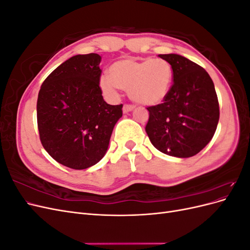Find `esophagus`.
<instances>
[{"label":"esophagus","instance_id":"34e87169","mask_svg":"<svg viewBox=\"0 0 250 250\" xmlns=\"http://www.w3.org/2000/svg\"><path fill=\"white\" fill-rule=\"evenodd\" d=\"M133 108H134V106L133 105H129V104H125L124 106H123V112L124 113H128V112H130L131 110H133Z\"/></svg>","mask_w":250,"mask_h":250}]
</instances>
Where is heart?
I'll return each mask as SVG.
<instances>
[{
    "mask_svg": "<svg viewBox=\"0 0 250 250\" xmlns=\"http://www.w3.org/2000/svg\"><path fill=\"white\" fill-rule=\"evenodd\" d=\"M109 74L99 79L102 92L109 98L119 96L118 89L128 90L130 99L143 105L162 102L169 94L173 82L170 62L162 58L137 60L120 59L109 67Z\"/></svg>",
    "mask_w": 250,
    "mask_h": 250,
    "instance_id": "b5f03b06",
    "label": "heart"
}]
</instances>
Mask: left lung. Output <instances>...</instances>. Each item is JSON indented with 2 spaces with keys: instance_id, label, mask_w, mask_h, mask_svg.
I'll return each mask as SVG.
<instances>
[{
  "instance_id": "1",
  "label": "left lung",
  "mask_w": 250,
  "mask_h": 250,
  "mask_svg": "<svg viewBox=\"0 0 250 250\" xmlns=\"http://www.w3.org/2000/svg\"><path fill=\"white\" fill-rule=\"evenodd\" d=\"M172 65L173 85L162 104L148 107L146 132L161 152L180 158L197 154L213 139L219 103L208 72L178 54L158 55Z\"/></svg>"
}]
</instances>
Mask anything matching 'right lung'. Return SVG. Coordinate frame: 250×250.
Here are the masks:
<instances>
[{"instance_id":"obj_1","label":"right lung","mask_w":250,"mask_h":250,"mask_svg":"<svg viewBox=\"0 0 250 250\" xmlns=\"http://www.w3.org/2000/svg\"><path fill=\"white\" fill-rule=\"evenodd\" d=\"M101 56L75 55L43 81L37 98V126L43 148L67 168L87 169L102 160L123 105L104 101Z\"/></svg>"}]
</instances>
